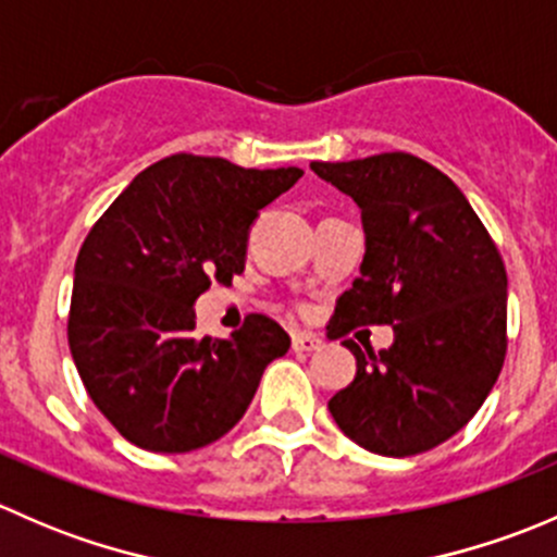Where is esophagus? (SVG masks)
Returning <instances> with one entry per match:
<instances>
[{"instance_id":"1","label":"esophagus","mask_w":557,"mask_h":557,"mask_svg":"<svg viewBox=\"0 0 557 557\" xmlns=\"http://www.w3.org/2000/svg\"><path fill=\"white\" fill-rule=\"evenodd\" d=\"M290 345H294L296 352H314L323 347V339H320L318 334H310V331H296V334L290 336Z\"/></svg>"}]
</instances>
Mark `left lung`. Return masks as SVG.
Here are the masks:
<instances>
[{
    "label": "left lung",
    "mask_w": 557,
    "mask_h": 557,
    "mask_svg": "<svg viewBox=\"0 0 557 557\" xmlns=\"http://www.w3.org/2000/svg\"><path fill=\"white\" fill-rule=\"evenodd\" d=\"M320 180L361 207V277L336 299L325 331L393 325V345L363 356L329 401L363 450L407 458L458 434L476 414L507 356V269L458 185L409 153L312 161Z\"/></svg>",
    "instance_id": "8db88e82"
}]
</instances>
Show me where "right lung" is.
I'll use <instances>...</instances> for the list:
<instances>
[{
    "mask_svg": "<svg viewBox=\"0 0 557 557\" xmlns=\"http://www.w3.org/2000/svg\"><path fill=\"white\" fill-rule=\"evenodd\" d=\"M301 174L177 153L139 172L94 223L66 334L88 396L123 440L150 453L221 440L288 352L290 336L267 314H247L228 339H199L194 305L245 272L258 212Z\"/></svg>",
    "mask_w": 557,
    "mask_h": 557,
    "instance_id": "add662e5",
    "label": "right lung"
}]
</instances>
